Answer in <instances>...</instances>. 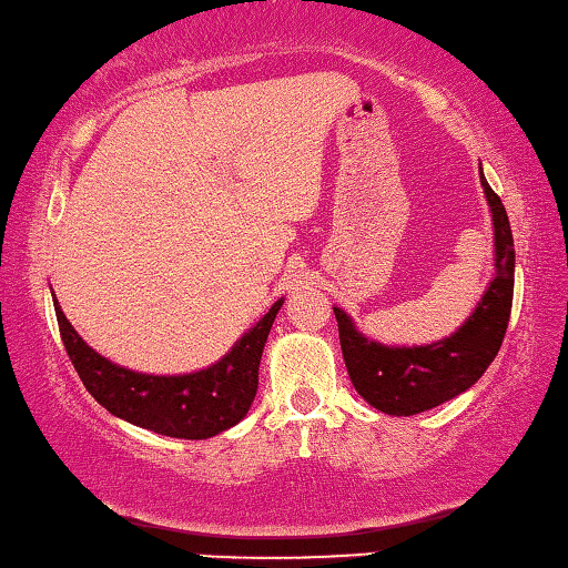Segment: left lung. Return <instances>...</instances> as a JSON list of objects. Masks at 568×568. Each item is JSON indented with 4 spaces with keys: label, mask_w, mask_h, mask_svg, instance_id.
<instances>
[{
    "label": "left lung",
    "mask_w": 568,
    "mask_h": 568,
    "mask_svg": "<svg viewBox=\"0 0 568 568\" xmlns=\"http://www.w3.org/2000/svg\"><path fill=\"white\" fill-rule=\"evenodd\" d=\"M485 200L495 227V277L488 291L453 336L427 346H384L362 336L341 308L338 338L351 382L374 409L394 417H412L457 397L480 379L506 336L513 305V232L500 196L480 171Z\"/></svg>",
    "instance_id": "obj_1"
}]
</instances>
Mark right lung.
Returning a JSON list of instances; mask_svg holds the SVG:
<instances>
[{
  "label": "right lung",
  "instance_id": "right-lung-1",
  "mask_svg": "<svg viewBox=\"0 0 568 568\" xmlns=\"http://www.w3.org/2000/svg\"><path fill=\"white\" fill-rule=\"evenodd\" d=\"M55 303L62 344L93 399L131 425L179 439H206L235 427L257 394V368L283 298L242 336L222 362L182 376L139 374L108 362L70 326Z\"/></svg>",
  "mask_w": 568,
  "mask_h": 568
}]
</instances>
